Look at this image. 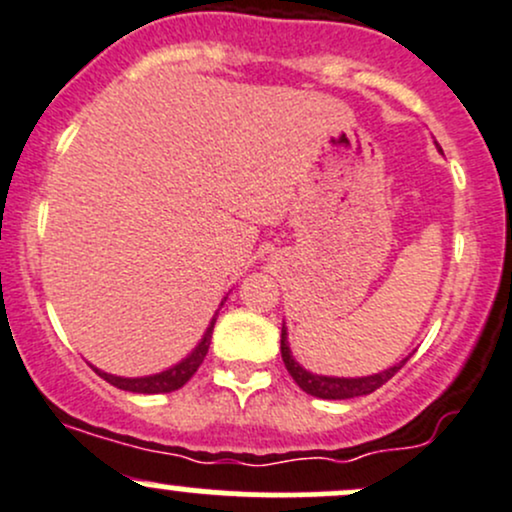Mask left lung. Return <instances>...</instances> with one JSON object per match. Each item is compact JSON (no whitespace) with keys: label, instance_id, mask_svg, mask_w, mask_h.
I'll list each match as a JSON object with an SVG mask.
<instances>
[{"label":"left lung","instance_id":"obj_1","mask_svg":"<svg viewBox=\"0 0 512 512\" xmlns=\"http://www.w3.org/2000/svg\"><path fill=\"white\" fill-rule=\"evenodd\" d=\"M282 359L286 364V372L294 376V381L299 384V389L316 398H328V401H345V398H357V396H367L384 386L386 381L391 379L398 369L406 364V359L393 367L384 369L379 374H369V376H325V374H313L308 369H303L299 362H296L294 355H291L289 347V333H286V325H282Z\"/></svg>","mask_w":512,"mask_h":512}]
</instances>
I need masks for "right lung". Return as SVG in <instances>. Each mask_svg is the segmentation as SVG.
<instances>
[{
  "label": "right lung",
  "mask_w": 512,
  "mask_h": 512,
  "mask_svg": "<svg viewBox=\"0 0 512 512\" xmlns=\"http://www.w3.org/2000/svg\"><path fill=\"white\" fill-rule=\"evenodd\" d=\"M221 306H223V301H221ZM216 316H218V313H216ZM216 316L211 318L209 328H206L204 338H201L199 345H196L194 350L182 359V362H177L174 367L165 369V372L150 374V376H116V374L101 372V369H97V367H94V372H97L104 381H109L111 386H116V389L131 391V393H170V391L182 389V386L187 384L189 379H192L196 369L201 367L206 352H209L213 325H216Z\"/></svg>",
  "instance_id": "1"
}]
</instances>
